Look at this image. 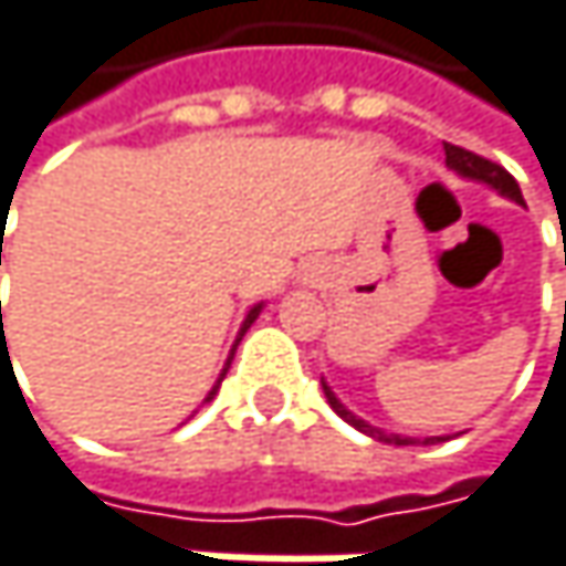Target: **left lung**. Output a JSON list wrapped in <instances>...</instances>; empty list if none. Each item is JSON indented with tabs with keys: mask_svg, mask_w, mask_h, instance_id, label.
<instances>
[{
	"mask_svg": "<svg viewBox=\"0 0 566 566\" xmlns=\"http://www.w3.org/2000/svg\"><path fill=\"white\" fill-rule=\"evenodd\" d=\"M443 149H447V166L462 178H472V181H485L489 188H495L499 195H505V198H512V201H518V205H525V198H522V188H518V181L509 176L499 163H492V159H482V156H475V153H469V149H462V146H453V143H443ZM322 390H325V400H328V407L345 420V423H352L355 430H361V433H368V437H375V440H381V443H394V447H417L420 440H413V437H400V433H385V430H378V427H371V423H365L361 417H355L335 394L332 388L322 381ZM443 437H427L423 440V447L427 443H440Z\"/></svg>",
	"mask_w": 566,
	"mask_h": 566,
	"instance_id": "1",
	"label": "left lung"
}]
</instances>
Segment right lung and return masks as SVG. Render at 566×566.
Returning a JSON list of instances; mask_svg holds the SVG:
<instances>
[{
    "label": "right lung",
    "instance_id": "obj_1",
    "mask_svg": "<svg viewBox=\"0 0 566 566\" xmlns=\"http://www.w3.org/2000/svg\"><path fill=\"white\" fill-rule=\"evenodd\" d=\"M2 253V250H0ZM2 263V260H0ZM260 310H263V303H256V306H253V310H250L248 313V318H244V325H241V335H238V342H241V338H244V332H248L250 325H253V318L260 316ZM238 342H234V348H238ZM231 358H234V352H231ZM231 358H228V365H224V371H221V378H218V385H214V388L208 390V397H205V400H211V397H214V394H218V388H221V381H224V375H228V368H231Z\"/></svg>",
    "mask_w": 566,
    "mask_h": 566
}]
</instances>
